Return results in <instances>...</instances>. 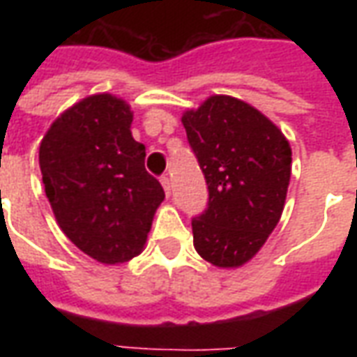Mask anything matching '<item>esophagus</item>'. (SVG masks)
I'll use <instances>...</instances> for the list:
<instances>
[{
  "instance_id": "1",
  "label": "esophagus",
  "mask_w": 357,
  "mask_h": 357,
  "mask_svg": "<svg viewBox=\"0 0 357 357\" xmlns=\"http://www.w3.org/2000/svg\"><path fill=\"white\" fill-rule=\"evenodd\" d=\"M160 183H162V187H164V193L170 197L172 185H170V179H168V176H162V178H160Z\"/></svg>"
}]
</instances>
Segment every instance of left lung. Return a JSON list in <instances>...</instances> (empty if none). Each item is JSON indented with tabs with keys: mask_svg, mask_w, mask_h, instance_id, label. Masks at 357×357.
Wrapping results in <instances>:
<instances>
[{
	"mask_svg": "<svg viewBox=\"0 0 357 357\" xmlns=\"http://www.w3.org/2000/svg\"><path fill=\"white\" fill-rule=\"evenodd\" d=\"M181 122L208 185V206L191 222L195 250L212 266L239 268L283 214L291 145L268 116L229 95H212Z\"/></svg>",
	"mask_w": 357,
	"mask_h": 357,
	"instance_id": "1",
	"label": "left lung"
}]
</instances>
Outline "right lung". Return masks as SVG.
<instances>
[{"label": "right lung", "instance_id": "right-lung-1", "mask_svg": "<svg viewBox=\"0 0 357 357\" xmlns=\"http://www.w3.org/2000/svg\"><path fill=\"white\" fill-rule=\"evenodd\" d=\"M132 120L124 99L89 95L40 143L43 187L59 227L101 264L139 255L164 201L162 185L145 170V145L132 137Z\"/></svg>", "mask_w": 357, "mask_h": 357}]
</instances>
